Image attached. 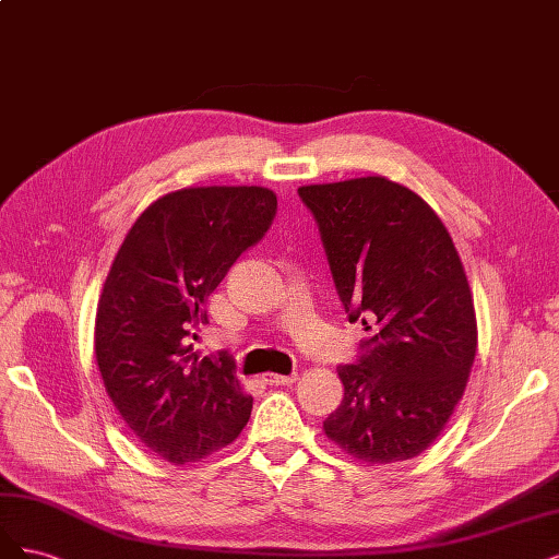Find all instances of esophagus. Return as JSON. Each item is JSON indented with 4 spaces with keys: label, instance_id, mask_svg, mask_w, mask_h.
<instances>
[{
    "label": "esophagus",
    "instance_id": "1",
    "mask_svg": "<svg viewBox=\"0 0 559 559\" xmlns=\"http://www.w3.org/2000/svg\"><path fill=\"white\" fill-rule=\"evenodd\" d=\"M262 381L266 383V385H293L295 381H297V373H290V376H281V373H264L262 376Z\"/></svg>",
    "mask_w": 559,
    "mask_h": 559
}]
</instances>
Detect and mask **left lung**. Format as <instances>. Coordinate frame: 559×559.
Returning a JSON list of instances; mask_svg holds the SVG:
<instances>
[{
    "instance_id": "obj_1",
    "label": "left lung",
    "mask_w": 559,
    "mask_h": 559,
    "mask_svg": "<svg viewBox=\"0 0 559 559\" xmlns=\"http://www.w3.org/2000/svg\"><path fill=\"white\" fill-rule=\"evenodd\" d=\"M348 320L367 338L341 365L344 400L322 423L369 464L420 455L462 400L478 328L469 281L445 225L420 194L385 176L301 186Z\"/></svg>"
}]
</instances>
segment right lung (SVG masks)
I'll list each match as a JSON object with an SVG mask.
<instances>
[{
	"label": "right lung",
	"instance_id": "1",
	"mask_svg": "<svg viewBox=\"0 0 559 559\" xmlns=\"http://www.w3.org/2000/svg\"><path fill=\"white\" fill-rule=\"evenodd\" d=\"M276 215L260 186L183 188L143 211L118 248L95 318L106 392L153 455L200 462L241 435L253 408L227 355L192 353L204 304Z\"/></svg>",
	"mask_w": 559,
	"mask_h": 559
}]
</instances>
